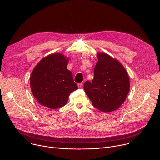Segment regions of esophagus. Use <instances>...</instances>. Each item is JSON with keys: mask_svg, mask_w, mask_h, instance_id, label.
<instances>
[{"mask_svg": "<svg viewBox=\"0 0 160 160\" xmlns=\"http://www.w3.org/2000/svg\"><path fill=\"white\" fill-rule=\"evenodd\" d=\"M82 86H83V84H82V83H78V88H81Z\"/></svg>", "mask_w": 160, "mask_h": 160, "instance_id": "obj_1", "label": "esophagus"}]
</instances>
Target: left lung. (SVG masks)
<instances>
[{
  "label": "left lung",
  "mask_w": 160,
  "mask_h": 160,
  "mask_svg": "<svg viewBox=\"0 0 160 160\" xmlns=\"http://www.w3.org/2000/svg\"><path fill=\"white\" fill-rule=\"evenodd\" d=\"M92 82L86 81L84 91L94 107L108 112L118 108L129 92V75L123 65L109 55L99 52Z\"/></svg>",
  "instance_id": "1"
}]
</instances>
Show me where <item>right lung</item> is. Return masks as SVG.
I'll return each mask as SVG.
<instances>
[{
    "mask_svg": "<svg viewBox=\"0 0 160 160\" xmlns=\"http://www.w3.org/2000/svg\"><path fill=\"white\" fill-rule=\"evenodd\" d=\"M68 58L60 53L40 60L30 78L31 92L41 105L50 109L65 106L70 93L78 89L72 72L67 68Z\"/></svg>",
    "mask_w": 160,
    "mask_h": 160,
    "instance_id": "obj_1",
    "label": "right lung"
}]
</instances>
